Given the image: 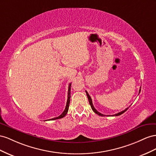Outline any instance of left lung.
<instances>
[{
	"label": "left lung",
	"mask_w": 156,
	"mask_h": 156,
	"mask_svg": "<svg viewBox=\"0 0 156 156\" xmlns=\"http://www.w3.org/2000/svg\"><path fill=\"white\" fill-rule=\"evenodd\" d=\"M140 90H141V87H140V90H139V93H140ZM86 95H87V98H88V100H89V103H90V106H91V108H92V110H93V112H94L95 113H96L97 115H100V116H105V115H104V114H101V113H100V112H98V111L95 108V107L94 106H93V103H92V100H91V97L90 96V95L88 94V93L87 92V91H86ZM129 108H127L126 110H123V111H122V112H119V113H117V114H114V115H113L112 116H118V115H121V114H122L123 113H124L126 112V111Z\"/></svg>",
	"instance_id": "left-lung-1"
}]
</instances>
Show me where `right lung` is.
I'll use <instances>...</instances> for the list:
<instances>
[{
  "mask_svg": "<svg viewBox=\"0 0 156 156\" xmlns=\"http://www.w3.org/2000/svg\"><path fill=\"white\" fill-rule=\"evenodd\" d=\"M70 86H71V83L69 84V90H68V99H67V102H66V107L65 110L63 111V112L59 116L56 117L54 118H52L50 120H55V119H61L62 118L65 117L66 114H67L68 110H69V104H70ZM49 120V119H48Z\"/></svg>",
  "mask_w": 156,
  "mask_h": 156,
  "instance_id": "1",
  "label": "right lung"
}]
</instances>
